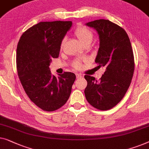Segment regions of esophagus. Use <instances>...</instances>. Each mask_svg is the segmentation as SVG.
Masks as SVG:
<instances>
[{"instance_id":"34e87169","label":"esophagus","mask_w":149,"mask_h":149,"mask_svg":"<svg viewBox=\"0 0 149 149\" xmlns=\"http://www.w3.org/2000/svg\"><path fill=\"white\" fill-rule=\"evenodd\" d=\"M76 77H77V79H79V78H81V77H82V75H81V74H76Z\"/></svg>"}]
</instances>
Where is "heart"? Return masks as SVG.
I'll return each instance as SVG.
<instances>
[{
    "instance_id": "heart-1",
    "label": "heart",
    "mask_w": 149,
    "mask_h": 149,
    "mask_svg": "<svg viewBox=\"0 0 149 149\" xmlns=\"http://www.w3.org/2000/svg\"><path fill=\"white\" fill-rule=\"evenodd\" d=\"M74 35L77 36V38H78L79 42L81 43L82 44H86L88 43H90L92 42L93 38V34L92 31L85 26H79L77 27L74 30ZM64 42V40L62 41L61 42V46H63ZM81 66V63L79 60H76L73 63V67L76 69L80 68Z\"/></svg>"
}]
</instances>
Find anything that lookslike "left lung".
Here are the masks:
<instances>
[{
  "instance_id": "8db88e82",
  "label": "left lung",
  "mask_w": 149,
  "mask_h": 149,
  "mask_svg": "<svg viewBox=\"0 0 149 149\" xmlns=\"http://www.w3.org/2000/svg\"><path fill=\"white\" fill-rule=\"evenodd\" d=\"M86 25L99 34L100 48L95 62L105 71L100 81L85 75V97L95 108L108 110L122 100L130 87L134 71L132 46L126 31L110 21L99 19Z\"/></svg>"
}]
</instances>
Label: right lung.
Listing matches in <instances>:
<instances>
[{
	"mask_svg": "<svg viewBox=\"0 0 149 149\" xmlns=\"http://www.w3.org/2000/svg\"><path fill=\"white\" fill-rule=\"evenodd\" d=\"M72 21L40 22L22 34L17 48V69L25 93L38 107L52 111L65 104L76 79L74 73L52 76L49 66L59 56Z\"/></svg>",
	"mask_w": 149,
	"mask_h": 149,
	"instance_id": "obj_1",
	"label": "right lung"
}]
</instances>
